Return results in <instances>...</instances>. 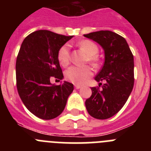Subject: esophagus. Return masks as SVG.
Here are the masks:
<instances>
[{"label": "esophagus", "mask_w": 151, "mask_h": 151, "mask_svg": "<svg viewBox=\"0 0 151 151\" xmlns=\"http://www.w3.org/2000/svg\"><path fill=\"white\" fill-rule=\"evenodd\" d=\"M81 87H82V86L79 85H75V88H76V89H79Z\"/></svg>", "instance_id": "34e87169"}]
</instances>
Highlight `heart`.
<instances>
[{
  "label": "heart",
  "instance_id": "b5f03b06",
  "mask_svg": "<svg viewBox=\"0 0 151 151\" xmlns=\"http://www.w3.org/2000/svg\"><path fill=\"white\" fill-rule=\"evenodd\" d=\"M78 46L87 53L89 62L92 66L99 65V58L97 54L99 52V47L96 43L91 40H83L78 43ZM57 59L63 66H67L69 62V45H64L61 47L57 53ZM92 70L89 66H71L65 73L66 79L75 85H83L92 76Z\"/></svg>",
  "mask_w": 151,
  "mask_h": 151
}]
</instances>
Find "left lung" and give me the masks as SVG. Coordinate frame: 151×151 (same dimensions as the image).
Wrapping results in <instances>:
<instances>
[{"label": "left lung", "mask_w": 151, "mask_h": 151, "mask_svg": "<svg viewBox=\"0 0 151 151\" xmlns=\"http://www.w3.org/2000/svg\"><path fill=\"white\" fill-rule=\"evenodd\" d=\"M104 50L105 61L94 79L99 87H92V94L85 101L88 113L95 119H106L116 114L125 105L134 86V57L125 38L111 31L84 35Z\"/></svg>", "instance_id": "obj_1"}]
</instances>
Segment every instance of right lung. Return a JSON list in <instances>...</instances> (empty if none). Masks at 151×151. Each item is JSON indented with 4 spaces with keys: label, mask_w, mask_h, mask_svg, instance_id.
Returning a JSON list of instances; mask_svg holds the SVG:
<instances>
[{
    "label": "right lung",
    "mask_w": 151,
    "mask_h": 151,
    "mask_svg": "<svg viewBox=\"0 0 151 151\" xmlns=\"http://www.w3.org/2000/svg\"><path fill=\"white\" fill-rule=\"evenodd\" d=\"M73 37L38 30L22 41L16 63L17 91L26 107L38 118L48 120L60 115L74 89L68 82L56 85L50 81L63 78L57 53Z\"/></svg>",
    "instance_id": "add662e5"
}]
</instances>
